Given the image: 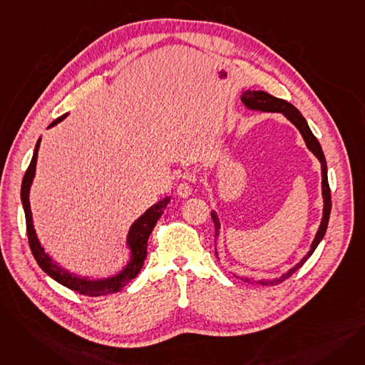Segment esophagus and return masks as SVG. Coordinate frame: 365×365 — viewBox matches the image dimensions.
<instances>
[{"mask_svg": "<svg viewBox=\"0 0 365 365\" xmlns=\"http://www.w3.org/2000/svg\"><path fill=\"white\" fill-rule=\"evenodd\" d=\"M178 195L180 198H187L192 195V187H190V185L187 183H180L179 187H178Z\"/></svg>", "mask_w": 365, "mask_h": 365, "instance_id": "esophagus-1", "label": "esophagus"}]
</instances>
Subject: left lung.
Returning a JSON list of instances; mask_svg holds the SVG:
<instances>
[{
	"mask_svg": "<svg viewBox=\"0 0 365 365\" xmlns=\"http://www.w3.org/2000/svg\"><path fill=\"white\" fill-rule=\"evenodd\" d=\"M241 102L244 103V106L248 110H257V112H278L282 113L284 117L289 120L302 134V138L306 143V148H308L314 155L318 158L319 164H321V176H322V182H321V190H322V201H324V207H322V217H321V223L318 231L315 234V238L311 244L309 252L306 253V256H303L294 266H292L289 271L281 274L277 278H260V279H255L250 277H242L241 279L245 282H257L262 285H274V284H279L284 279H287L289 277H292L299 267H302V264L308 260L312 253L315 252V248L318 247V244L322 241L325 231H327V226H329V219H330V212H331V195H330V186H329V178H327V163H325V157H324V152L321 149L319 142L317 140V138L314 136V133L311 131L308 121L303 118V115L300 113V110L297 108H294L292 103H289L287 101L274 98L269 93H264L262 90H245L241 94ZM212 219L215 222V227H216V238L219 237L220 232V220L219 216L216 213V210H212ZM217 242V241H216ZM217 259H219V253L216 252ZM237 277V275H235ZM240 278V277H237Z\"/></svg>",
	"mask_w": 365,
	"mask_h": 365,
	"instance_id": "left-lung-1",
	"label": "left lung"
}]
</instances>
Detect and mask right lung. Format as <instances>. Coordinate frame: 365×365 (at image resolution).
Returning <instances> with one entry per match:
<instances>
[{
  "label": "right lung",
  "instance_id": "1",
  "mask_svg": "<svg viewBox=\"0 0 365 365\" xmlns=\"http://www.w3.org/2000/svg\"><path fill=\"white\" fill-rule=\"evenodd\" d=\"M68 117V113L62 115L57 120H54L48 128L57 125L62 123ZM41 145V138L36 140L35 149H34V155L31 160V164L24 176L22 182V190H21V198H22V205L25 210V217H26V231H28V240H29V247L31 252L36 260V263L40 264L41 269L51 277L54 281L59 284L68 287V289L78 292L84 296H106L110 293H117L121 292L124 287L138 277L140 272L143 262L146 259V248H148V240L152 232V229L155 227L157 222L163 216L164 210L167 204L170 202V197H165L150 205L146 212L139 216L136 220H134L127 232L125 238V245L128 248V260L127 263L121 267V269L109 277L105 278H88V277H80L75 275L73 272H69L65 269L63 266L57 263L41 245L40 240L36 237L35 227H34V219H32V212H31V202H29V192H31V186L35 178V171H36V160H38V149H40Z\"/></svg>",
  "mask_w": 365,
  "mask_h": 365
}]
</instances>
